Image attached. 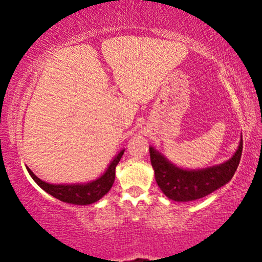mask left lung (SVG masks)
<instances>
[{
    "mask_svg": "<svg viewBox=\"0 0 262 262\" xmlns=\"http://www.w3.org/2000/svg\"><path fill=\"white\" fill-rule=\"evenodd\" d=\"M243 151V139L233 157L221 165L189 171L167 162L152 147L149 148L155 178L162 192L173 201L186 202L205 198L230 180L239 165Z\"/></svg>",
    "mask_w": 262,
    "mask_h": 262,
    "instance_id": "8db88e82",
    "label": "left lung"
}]
</instances>
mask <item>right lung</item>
I'll list each match as a JSON object with an SVG mask.
<instances>
[{"label":"right lung","mask_w":262,"mask_h":262,"mask_svg":"<svg viewBox=\"0 0 262 262\" xmlns=\"http://www.w3.org/2000/svg\"><path fill=\"white\" fill-rule=\"evenodd\" d=\"M122 155L123 150L117 155V157L113 159L107 170L100 178L85 185H52L39 179L29 167L26 168L35 183L52 196L67 203L85 206L100 200L112 187L115 179V166L120 162Z\"/></svg>","instance_id":"right-lung-1"}]
</instances>
